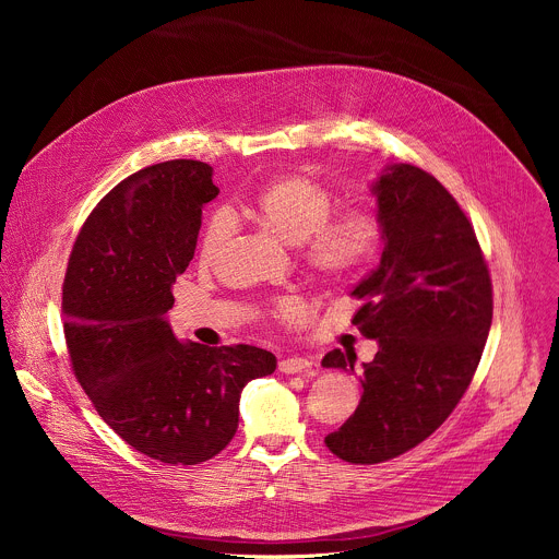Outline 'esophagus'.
Listing matches in <instances>:
<instances>
[{
	"label": "esophagus",
	"mask_w": 559,
	"mask_h": 559,
	"mask_svg": "<svg viewBox=\"0 0 559 559\" xmlns=\"http://www.w3.org/2000/svg\"><path fill=\"white\" fill-rule=\"evenodd\" d=\"M311 367V362L307 360V358H300V356H292V358H283L281 362H278V369L283 371V373H302V371H307Z\"/></svg>",
	"instance_id": "obj_1"
}]
</instances>
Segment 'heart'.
I'll use <instances>...</instances> for the list:
<instances>
[{"label": "heart", "instance_id": "b5f03b06", "mask_svg": "<svg viewBox=\"0 0 559 559\" xmlns=\"http://www.w3.org/2000/svg\"><path fill=\"white\" fill-rule=\"evenodd\" d=\"M338 194L309 173H289L261 186L238 203V214L250 218L285 243L298 246L300 263L323 285H345L362 276L378 257L384 238L380 214L369 205H347L334 212ZM236 231L229 212L216 210L199 234L201 263H214ZM274 311L296 316L298 300L278 298Z\"/></svg>", "mask_w": 559, "mask_h": 559}]
</instances>
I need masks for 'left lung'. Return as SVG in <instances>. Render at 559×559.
Here are the masks:
<instances>
[{
	"mask_svg": "<svg viewBox=\"0 0 559 559\" xmlns=\"http://www.w3.org/2000/svg\"><path fill=\"white\" fill-rule=\"evenodd\" d=\"M384 250L356 289L354 325L378 341L362 397L325 438L352 464H378L427 440L468 389L493 318V285L471 221L429 173L397 164L376 181ZM325 367L354 371L341 349Z\"/></svg>",
	"mask_w": 559,
	"mask_h": 559,
	"instance_id": "1",
	"label": "left lung"
}]
</instances>
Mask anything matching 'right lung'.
<instances>
[{"label":"right lung","instance_id":"1","mask_svg":"<svg viewBox=\"0 0 559 559\" xmlns=\"http://www.w3.org/2000/svg\"><path fill=\"white\" fill-rule=\"evenodd\" d=\"M216 194L212 168L192 158L130 175L79 229L61 287L74 378L121 440L166 464L221 453L243 386L276 369L252 345L179 343L164 318Z\"/></svg>","mask_w":559,"mask_h":559}]
</instances>
